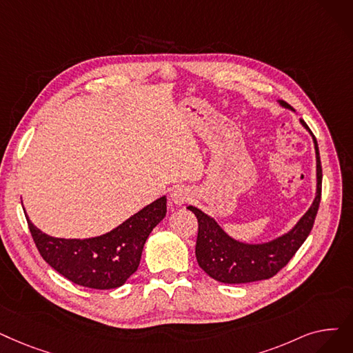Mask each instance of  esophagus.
<instances>
[{"instance_id":"obj_1","label":"esophagus","mask_w":353,"mask_h":353,"mask_svg":"<svg viewBox=\"0 0 353 353\" xmlns=\"http://www.w3.org/2000/svg\"><path fill=\"white\" fill-rule=\"evenodd\" d=\"M170 201L172 203L180 206L183 203H186L188 201H190V193L188 189L185 188H180V186H176L172 193H170Z\"/></svg>"}]
</instances>
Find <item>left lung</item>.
<instances>
[{
    "instance_id": "left-lung-1",
    "label": "left lung",
    "mask_w": 353,
    "mask_h": 353,
    "mask_svg": "<svg viewBox=\"0 0 353 353\" xmlns=\"http://www.w3.org/2000/svg\"><path fill=\"white\" fill-rule=\"evenodd\" d=\"M279 102L284 108L293 110L287 102ZM300 122L312 134L307 124L303 119H300ZM312 137L317 164L316 197L309 210L303 214L296 226L287 234L264 243H243L229 236L216 221L208 216L201 209L188 206V209L194 213L199 223L194 251L197 264L209 277L225 284H242L267 280L274 277L294 256L312 231L321 197L320 154L314 135Z\"/></svg>"
}]
</instances>
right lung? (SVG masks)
Wrapping results in <instances>:
<instances>
[{"label": "right lung", "instance_id": "add662e5", "mask_svg": "<svg viewBox=\"0 0 353 353\" xmlns=\"http://www.w3.org/2000/svg\"><path fill=\"white\" fill-rule=\"evenodd\" d=\"M165 196L132 214L112 231L88 239L53 238L41 232L26 214L43 259L69 281L95 290L124 284L140 265L144 243L165 216Z\"/></svg>", "mask_w": 353, "mask_h": 353}]
</instances>
